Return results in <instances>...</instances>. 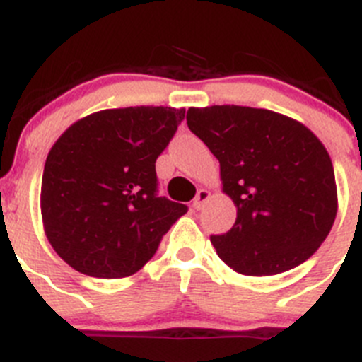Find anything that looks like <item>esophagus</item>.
Returning a JSON list of instances; mask_svg holds the SVG:
<instances>
[{
    "instance_id": "34e87169",
    "label": "esophagus",
    "mask_w": 362,
    "mask_h": 362,
    "mask_svg": "<svg viewBox=\"0 0 362 362\" xmlns=\"http://www.w3.org/2000/svg\"><path fill=\"white\" fill-rule=\"evenodd\" d=\"M209 198H210V191H206V189H199L194 202H192V206H194L196 210H202L203 206H205V203L209 202Z\"/></svg>"
}]
</instances>
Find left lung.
Instances as JSON below:
<instances>
[{
    "label": "left lung",
    "mask_w": 362,
    "mask_h": 362,
    "mask_svg": "<svg viewBox=\"0 0 362 362\" xmlns=\"http://www.w3.org/2000/svg\"><path fill=\"white\" fill-rule=\"evenodd\" d=\"M187 125L219 160L223 192L237 206L233 228L210 237L219 258L245 276L306 262L338 212L324 143L293 118L247 106L189 107Z\"/></svg>",
    "instance_id": "obj_1"
}]
</instances>
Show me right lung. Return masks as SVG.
Returning a JSON list of instances; mask_svg holds the SVG:
<instances>
[{
  "label": "right lung",
  "mask_w": 362,
  "mask_h": 362,
  "mask_svg": "<svg viewBox=\"0 0 362 362\" xmlns=\"http://www.w3.org/2000/svg\"><path fill=\"white\" fill-rule=\"evenodd\" d=\"M185 110H103L74 122L51 146L40 187L45 237L59 258L92 278L136 274L187 212L159 198L156 160Z\"/></svg>",
  "instance_id": "add662e5"
}]
</instances>
